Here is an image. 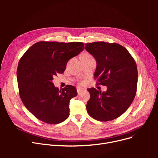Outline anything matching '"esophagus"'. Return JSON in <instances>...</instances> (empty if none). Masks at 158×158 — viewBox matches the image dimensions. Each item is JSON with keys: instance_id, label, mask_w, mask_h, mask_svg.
<instances>
[{"instance_id": "34e87169", "label": "esophagus", "mask_w": 158, "mask_h": 158, "mask_svg": "<svg viewBox=\"0 0 158 158\" xmlns=\"http://www.w3.org/2000/svg\"><path fill=\"white\" fill-rule=\"evenodd\" d=\"M85 89L83 88H81V87H77V94H80L81 92H82V91H84Z\"/></svg>"}]
</instances>
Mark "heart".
Wrapping results in <instances>:
<instances>
[{
  "label": "heart",
  "instance_id": "obj_1",
  "mask_svg": "<svg viewBox=\"0 0 158 158\" xmlns=\"http://www.w3.org/2000/svg\"><path fill=\"white\" fill-rule=\"evenodd\" d=\"M84 56H91V55L90 54H85ZM81 84H83L84 83V82L83 81H82L81 82Z\"/></svg>",
  "mask_w": 158,
  "mask_h": 158
}]
</instances>
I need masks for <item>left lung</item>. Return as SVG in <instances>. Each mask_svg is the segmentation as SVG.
<instances>
[{"label":"left lung","mask_w":158,"mask_h":158,"mask_svg":"<svg viewBox=\"0 0 158 158\" xmlns=\"http://www.w3.org/2000/svg\"><path fill=\"white\" fill-rule=\"evenodd\" d=\"M85 48L97 61L94 74L97 85L107 88L103 92L95 88L87 89L90 94L88 113L98 121L113 120L129 108L135 97L136 63L127 50L117 43L96 41L86 44Z\"/></svg>","instance_id":"8db88e82"}]
</instances>
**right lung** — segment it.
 <instances>
[{
  "label": "right lung",
  "mask_w": 158,
  "mask_h": 158,
  "mask_svg": "<svg viewBox=\"0 0 158 158\" xmlns=\"http://www.w3.org/2000/svg\"><path fill=\"white\" fill-rule=\"evenodd\" d=\"M84 49V44L78 41H39L20 58L16 71L19 95L24 106L38 120L57 124L69 117V102L77 95L76 88L66 85L59 89L52 80L64 72L69 60Z\"/></svg>",
  "instance_id": "obj_1"
}]
</instances>
